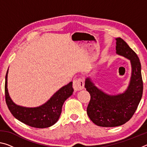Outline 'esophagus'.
I'll return each mask as SVG.
<instances>
[{
    "mask_svg": "<svg viewBox=\"0 0 147 147\" xmlns=\"http://www.w3.org/2000/svg\"><path fill=\"white\" fill-rule=\"evenodd\" d=\"M73 87L74 91H80L82 90L84 88V82L82 78L74 79L73 83Z\"/></svg>",
    "mask_w": 147,
    "mask_h": 147,
    "instance_id": "obj_1",
    "label": "esophagus"
}]
</instances>
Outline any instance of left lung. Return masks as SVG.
Instances as JSON below:
<instances>
[{
    "instance_id": "obj_1",
    "label": "left lung",
    "mask_w": 147,
    "mask_h": 147,
    "mask_svg": "<svg viewBox=\"0 0 147 147\" xmlns=\"http://www.w3.org/2000/svg\"><path fill=\"white\" fill-rule=\"evenodd\" d=\"M116 53L131 61L130 82L124 93L109 95L94 86L90 78H86L85 88L91 96L87 108L89 119L96 125L115 127L126 123L132 117L143 95V83L141 67L138 55L123 39H116Z\"/></svg>"
}]
</instances>
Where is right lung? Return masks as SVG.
<instances>
[{"mask_svg": "<svg viewBox=\"0 0 147 147\" xmlns=\"http://www.w3.org/2000/svg\"><path fill=\"white\" fill-rule=\"evenodd\" d=\"M8 69L5 80V99L9 110L17 120L30 126L38 128H48L55 124L61 113L64 102L73 94V82L59 89L45 104L37 108H25L17 106L11 100L7 88Z\"/></svg>", "mask_w": 147, "mask_h": 147, "instance_id": "obj_1", "label": "right lung"}]
</instances>
